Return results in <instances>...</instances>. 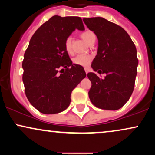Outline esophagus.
Listing matches in <instances>:
<instances>
[{"label":"esophagus","mask_w":155,"mask_h":155,"mask_svg":"<svg viewBox=\"0 0 155 155\" xmlns=\"http://www.w3.org/2000/svg\"><path fill=\"white\" fill-rule=\"evenodd\" d=\"M84 71H85V73L87 74L88 72H89V68H84Z\"/></svg>","instance_id":"34e87169"}]
</instances>
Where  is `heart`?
Masks as SVG:
<instances>
[{
    "instance_id": "heart-1",
    "label": "heart",
    "mask_w": 155,
    "mask_h": 155,
    "mask_svg": "<svg viewBox=\"0 0 155 155\" xmlns=\"http://www.w3.org/2000/svg\"><path fill=\"white\" fill-rule=\"evenodd\" d=\"M81 38L86 42H87L89 44H90L95 39V35L94 33H92L90 31H85L83 32L81 34ZM64 46H65V49L68 54H71L72 53V38L71 37H68L65 39V43H64ZM92 60V58L90 55L87 54H79L75 57L73 60L74 64L76 65H80V66L87 67L91 63Z\"/></svg>"
}]
</instances>
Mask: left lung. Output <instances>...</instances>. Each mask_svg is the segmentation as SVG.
<instances>
[{
    "label": "left lung",
    "mask_w": 155,
    "mask_h": 155,
    "mask_svg": "<svg viewBox=\"0 0 155 155\" xmlns=\"http://www.w3.org/2000/svg\"><path fill=\"white\" fill-rule=\"evenodd\" d=\"M87 27L98 39V49L91 66L99 74L88 73L92 86L89 97L94 106L105 110H117L132 95L137 75L136 46L122 27L103 17L84 18Z\"/></svg>",
    "instance_id": "left-lung-1"
}]
</instances>
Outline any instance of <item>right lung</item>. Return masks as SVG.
Wrapping results in <instances>:
<instances>
[{
  "mask_svg": "<svg viewBox=\"0 0 155 155\" xmlns=\"http://www.w3.org/2000/svg\"><path fill=\"white\" fill-rule=\"evenodd\" d=\"M76 29L84 31L79 17L55 15L35 32L22 61V81L27 98L45 114L64 111L71 95L86 73L82 66L73 64L64 43Z\"/></svg>",
  "mask_w": 155,
  "mask_h": 155,
  "instance_id": "right-lung-1",
  "label": "right lung"
}]
</instances>
